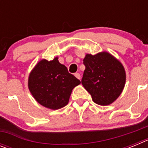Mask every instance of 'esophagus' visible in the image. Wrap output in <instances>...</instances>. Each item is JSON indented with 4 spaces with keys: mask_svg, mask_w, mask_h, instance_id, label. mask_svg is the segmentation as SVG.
I'll return each instance as SVG.
<instances>
[{
    "mask_svg": "<svg viewBox=\"0 0 148 148\" xmlns=\"http://www.w3.org/2000/svg\"><path fill=\"white\" fill-rule=\"evenodd\" d=\"M75 76L76 77V78H78V79H79V80H81V75H80V74H79V73H75Z\"/></svg>",
    "mask_w": 148,
    "mask_h": 148,
    "instance_id": "esophagus-1",
    "label": "esophagus"
}]
</instances>
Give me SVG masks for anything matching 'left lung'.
Segmentation results:
<instances>
[{
  "mask_svg": "<svg viewBox=\"0 0 148 148\" xmlns=\"http://www.w3.org/2000/svg\"><path fill=\"white\" fill-rule=\"evenodd\" d=\"M82 84L95 104H112L122 92L126 82L125 68L119 60L107 52L87 54Z\"/></svg>",
  "mask_w": 148,
  "mask_h": 148,
  "instance_id": "1",
  "label": "left lung"
}]
</instances>
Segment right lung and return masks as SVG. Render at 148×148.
<instances>
[{
    "label": "right lung",
    "instance_id": "add662e5",
    "mask_svg": "<svg viewBox=\"0 0 148 148\" xmlns=\"http://www.w3.org/2000/svg\"><path fill=\"white\" fill-rule=\"evenodd\" d=\"M58 57L53 61L42 59L30 73L28 87L34 99L51 110L64 108L69 102L72 90L81 82L60 64Z\"/></svg>",
    "mask_w": 148,
    "mask_h": 148
}]
</instances>
